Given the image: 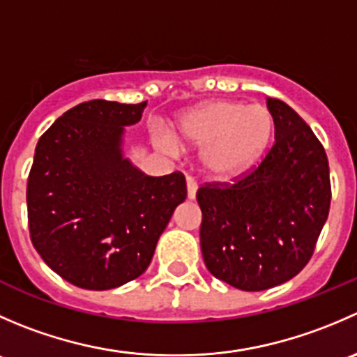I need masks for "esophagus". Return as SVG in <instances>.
I'll return each mask as SVG.
<instances>
[{
	"mask_svg": "<svg viewBox=\"0 0 357 357\" xmlns=\"http://www.w3.org/2000/svg\"><path fill=\"white\" fill-rule=\"evenodd\" d=\"M186 188H188V199L190 200L195 199L197 188H199V186H197V181L192 178V176H188V178H186Z\"/></svg>",
	"mask_w": 357,
	"mask_h": 357,
	"instance_id": "34e87169",
	"label": "esophagus"
}]
</instances>
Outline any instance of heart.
Wrapping results in <instances>:
<instances>
[{
  "label": "heart",
  "mask_w": 357,
  "mask_h": 357,
  "mask_svg": "<svg viewBox=\"0 0 357 357\" xmlns=\"http://www.w3.org/2000/svg\"><path fill=\"white\" fill-rule=\"evenodd\" d=\"M273 132L271 112L240 102L205 103L179 121L181 139L204 149V167L215 179H233L254 167L268 150Z\"/></svg>",
  "instance_id": "heart-1"
}]
</instances>
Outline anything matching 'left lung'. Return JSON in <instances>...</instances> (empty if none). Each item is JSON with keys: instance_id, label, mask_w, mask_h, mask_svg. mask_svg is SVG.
Listing matches in <instances>:
<instances>
[{"instance_id": "8db88e82", "label": "left lung", "mask_w": 357, "mask_h": 357, "mask_svg": "<svg viewBox=\"0 0 357 357\" xmlns=\"http://www.w3.org/2000/svg\"><path fill=\"white\" fill-rule=\"evenodd\" d=\"M275 145L257 167L229 183H205L200 247L208 271L245 291L289 282L304 269L332 200L325 149L285 102L268 98Z\"/></svg>"}]
</instances>
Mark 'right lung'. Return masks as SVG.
Returning <instances> with one entry per match:
<instances>
[{"label":"right lung","instance_id":"right-lung-1","mask_svg":"<svg viewBox=\"0 0 357 357\" xmlns=\"http://www.w3.org/2000/svg\"><path fill=\"white\" fill-rule=\"evenodd\" d=\"M145 107L79 103L36 145L27 179L32 245L79 289L110 290L143 275L186 199L181 172L146 176L122 153L124 128L139 122Z\"/></svg>","mask_w":357,"mask_h":357}]
</instances>
